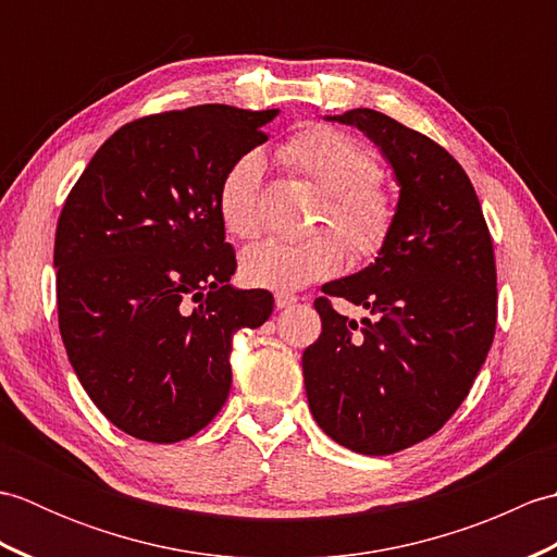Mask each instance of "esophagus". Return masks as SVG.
I'll list each match as a JSON object with an SVG mask.
<instances>
[{"instance_id":"esophagus-1","label":"esophagus","mask_w":557,"mask_h":557,"mask_svg":"<svg viewBox=\"0 0 557 557\" xmlns=\"http://www.w3.org/2000/svg\"><path fill=\"white\" fill-rule=\"evenodd\" d=\"M297 301H299V297H297V294H292V292H277L275 294L277 309H289V306H294Z\"/></svg>"}]
</instances>
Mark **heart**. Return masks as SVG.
Returning <instances> with one entry per match:
<instances>
[{"mask_svg": "<svg viewBox=\"0 0 557 557\" xmlns=\"http://www.w3.org/2000/svg\"><path fill=\"white\" fill-rule=\"evenodd\" d=\"M282 158L325 191V206L318 218L321 227H335L357 258L381 251L393 230L395 208L375 182L377 164L369 150L335 128L311 126L282 148ZM263 156L248 150L222 176L218 212L227 232L239 239H253L263 230ZM345 258L347 246L333 232L306 239H265L244 251L242 277L253 287L301 289L335 275Z\"/></svg>", "mask_w": 557, "mask_h": 557, "instance_id": "obj_1", "label": "heart"}]
</instances>
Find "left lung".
<instances>
[{"mask_svg":"<svg viewBox=\"0 0 557 557\" xmlns=\"http://www.w3.org/2000/svg\"><path fill=\"white\" fill-rule=\"evenodd\" d=\"M327 122L381 148L399 200L375 263L323 287L371 315L357 323L325 297L313 304L323 333L301 357L306 397L335 443L393 455L443 429L488 357L493 242L467 172L435 140L366 108Z\"/></svg>","mask_w":557,"mask_h":557,"instance_id":"obj_1","label":"left lung"}]
</instances>
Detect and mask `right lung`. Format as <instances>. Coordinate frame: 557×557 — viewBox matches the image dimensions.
Returning a JSON list of instances; mask_svg holds the SVG:
<instances>
[{"instance_id": "1", "label": "right lung", "mask_w": 557, "mask_h": 557, "mask_svg": "<svg viewBox=\"0 0 557 557\" xmlns=\"http://www.w3.org/2000/svg\"><path fill=\"white\" fill-rule=\"evenodd\" d=\"M277 114L198 104L124 124L59 215L69 361L96 407L138 441L176 443L206 429L230 395L234 333L272 313L270 292L230 285L236 258L218 191Z\"/></svg>"}]
</instances>
